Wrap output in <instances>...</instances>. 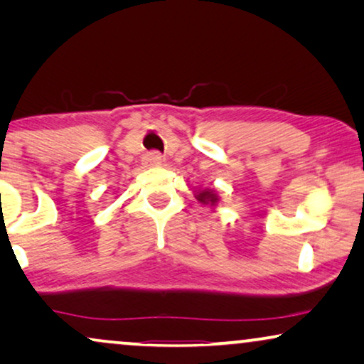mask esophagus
I'll list each match as a JSON object with an SVG mask.
<instances>
[{"mask_svg": "<svg viewBox=\"0 0 364 364\" xmlns=\"http://www.w3.org/2000/svg\"><path fill=\"white\" fill-rule=\"evenodd\" d=\"M146 162L149 164V166H162L164 157L161 156V154L152 152V154H149V156L146 157Z\"/></svg>", "mask_w": 364, "mask_h": 364, "instance_id": "esophagus-1", "label": "esophagus"}]
</instances>
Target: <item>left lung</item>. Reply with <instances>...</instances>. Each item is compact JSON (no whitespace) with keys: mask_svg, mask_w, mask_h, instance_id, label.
I'll use <instances>...</instances> for the list:
<instances>
[{"mask_svg":"<svg viewBox=\"0 0 364 364\" xmlns=\"http://www.w3.org/2000/svg\"><path fill=\"white\" fill-rule=\"evenodd\" d=\"M196 198L202 203V205H210V207H215L218 200H220L218 193L215 191H212V188H203V191H197Z\"/></svg>","mask_w":364,"mask_h":364,"instance_id":"8db88e82","label":"left lung"}]
</instances>
